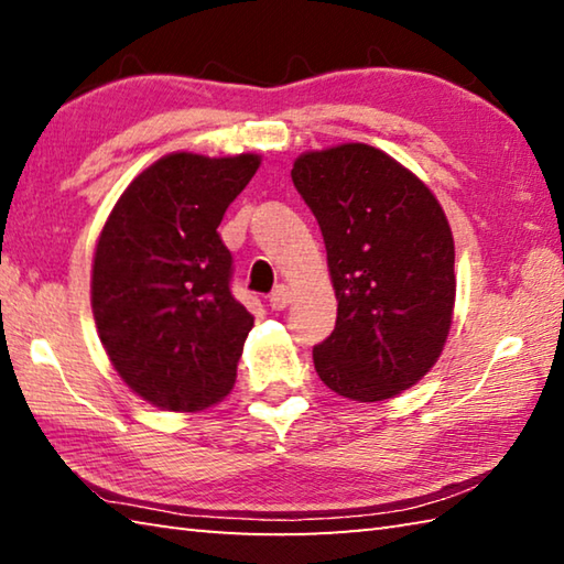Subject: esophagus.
I'll return each mask as SVG.
<instances>
[{"mask_svg":"<svg viewBox=\"0 0 564 564\" xmlns=\"http://www.w3.org/2000/svg\"><path fill=\"white\" fill-rule=\"evenodd\" d=\"M291 299H293L291 289H289V285H283V283H281V285H275L273 293L269 295V303H271V308H273V311H283L285 305L291 303Z\"/></svg>","mask_w":564,"mask_h":564,"instance_id":"esophagus-1","label":"esophagus"}]
</instances>
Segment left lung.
Listing matches in <instances>:
<instances>
[{"label": "left lung", "mask_w": 564, "mask_h": 564, "mask_svg": "<svg viewBox=\"0 0 564 564\" xmlns=\"http://www.w3.org/2000/svg\"><path fill=\"white\" fill-rule=\"evenodd\" d=\"M293 186L328 251L336 328L313 348L323 383L376 403L441 358L455 305V243L443 206L413 171L368 144L295 159Z\"/></svg>", "instance_id": "left-lung-1"}]
</instances>
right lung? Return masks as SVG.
Returning a JSON list of instances; mask_svg holds the SVG:
<instances>
[{"mask_svg": "<svg viewBox=\"0 0 564 564\" xmlns=\"http://www.w3.org/2000/svg\"><path fill=\"white\" fill-rule=\"evenodd\" d=\"M259 154L176 151L131 181L94 251L91 311L111 366L151 405L194 413L228 395L253 316L218 236Z\"/></svg>", "mask_w": 564, "mask_h": 564, "instance_id": "1", "label": "right lung"}]
</instances>
